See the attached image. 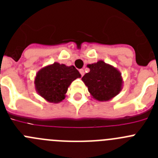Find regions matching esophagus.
I'll return each mask as SVG.
<instances>
[{
  "instance_id": "esophagus-1",
  "label": "esophagus",
  "mask_w": 158,
  "mask_h": 158,
  "mask_svg": "<svg viewBox=\"0 0 158 158\" xmlns=\"http://www.w3.org/2000/svg\"><path fill=\"white\" fill-rule=\"evenodd\" d=\"M79 72H80L81 75V76L83 77V76H84V74H85V71H84V69H80V70H79Z\"/></svg>"
}]
</instances>
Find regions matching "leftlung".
Masks as SVG:
<instances>
[{
  "instance_id": "1",
  "label": "left lung",
  "mask_w": 158,
  "mask_h": 158,
  "mask_svg": "<svg viewBox=\"0 0 158 158\" xmlns=\"http://www.w3.org/2000/svg\"><path fill=\"white\" fill-rule=\"evenodd\" d=\"M87 66L90 71L84 75L81 80L95 100L107 101L120 93L123 81L116 68L102 60Z\"/></svg>"
}]
</instances>
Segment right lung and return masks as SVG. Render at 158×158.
<instances>
[{
	"label": "right lung",
	"instance_id": "add662e5",
	"mask_svg": "<svg viewBox=\"0 0 158 158\" xmlns=\"http://www.w3.org/2000/svg\"><path fill=\"white\" fill-rule=\"evenodd\" d=\"M81 77L73 65L54 62L43 67L36 73L35 86L39 95L51 103H59L65 97L68 88L77 78Z\"/></svg>",
	"mask_w": 158,
	"mask_h": 158
}]
</instances>
